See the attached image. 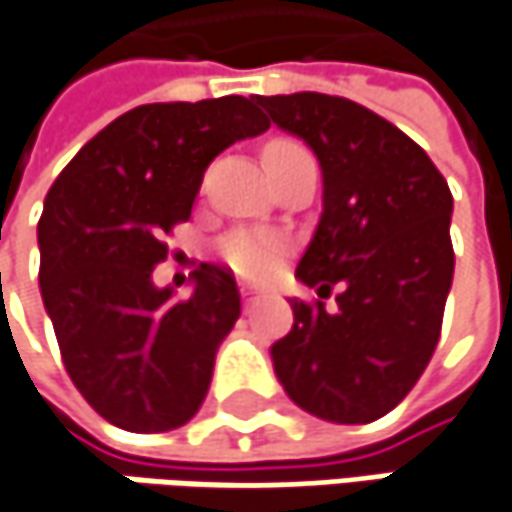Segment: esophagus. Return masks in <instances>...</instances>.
<instances>
[{"instance_id":"1","label":"esophagus","mask_w":512,"mask_h":512,"mask_svg":"<svg viewBox=\"0 0 512 512\" xmlns=\"http://www.w3.org/2000/svg\"><path fill=\"white\" fill-rule=\"evenodd\" d=\"M241 300H244V306H253V303L259 300V291H256L253 285L241 282Z\"/></svg>"}]
</instances>
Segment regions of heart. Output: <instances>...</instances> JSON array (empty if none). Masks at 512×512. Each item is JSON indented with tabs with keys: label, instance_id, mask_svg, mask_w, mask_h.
<instances>
[{
	"label": "heart",
	"instance_id": "obj_1",
	"mask_svg": "<svg viewBox=\"0 0 512 512\" xmlns=\"http://www.w3.org/2000/svg\"><path fill=\"white\" fill-rule=\"evenodd\" d=\"M276 145H285V142H271L268 148ZM279 241L268 233H250V230H241L233 236L224 238L221 244V253L224 259L230 262V268L238 274L250 276V279H262L276 268V259H279Z\"/></svg>",
	"mask_w": 512,
	"mask_h": 512
}]
</instances>
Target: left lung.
<instances>
[{
    "instance_id": "obj_1",
    "label": "left lung",
    "mask_w": 512,
    "mask_h": 512,
    "mask_svg": "<svg viewBox=\"0 0 512 512\" xmlns=\"http://www.w3.org/2000/svg\"><path fill=\"white\" fill-rule=\"evenodd\" d=\"M323 171V215L297 279L294 326L271 347L276 379L314 417L361 425L393 411L440 341L455 274L452 192L420 145L379 113L323 92L256 95ZM332 284L339 306L325 311Z\"/></svg>"
}]
</instances>
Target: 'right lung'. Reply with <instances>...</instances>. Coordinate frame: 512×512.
I'll return each instance as SVG.
<instances>
[{
  "instance_id": "1",
  "label": "right lung",
  "mask_w": 512,
  "mask_h": 512,
  "mask_svg": "<svg viewBox=\"0 0 512 512\" xmlns=\"http://www.w3.org/2000/svg\"><path fill=\"white\" fill-rule=\"evenodd\" d=\"M268 128L241 95L142 104L95 133L49 189L40 294L69 379L107 422L151 434L198 414L241 314L236 279L203 262L192 297L177 300L151 274L165 236L189 221L206 165Z\"/></svg>"
}]
</instances>
